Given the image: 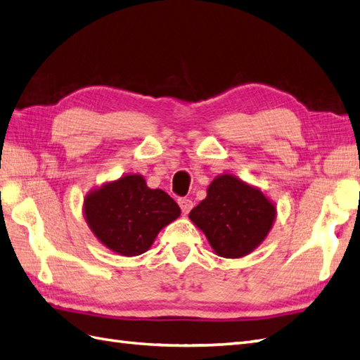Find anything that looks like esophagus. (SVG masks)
<instances>
[{"label": "esophagus", "mask_w": 360, "mask_h": 360, "mask_svg": "<svg viewBox=\"0 0 360 360\" xmlns=\"http://www.w3.org/2000/svg\"><path fill=\"white\" fill-rule=\"evenodd\" d=\"M179 205L181 207L183 214H189V210L192 209V206H194L192 200H189V198H179Z\"/></svg>", "instance_id": "34e87169"}]
</instances>
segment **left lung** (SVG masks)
<instances>
[{"mask_svg": "<svg viewBox=\"0 0 360 360\" xmlns=\"http://www.w3.org/2000/svg\"><path fill=\"white\" fill-rule=\"evenodd\" d=\"M276 207L257 188L233 177L218 175L207 195L189 212L217 255L241 258L264 241L275 221Z\"/></svg>", "mask_w": 360, "mask_h": 360, "instance_id": "1", "label": "left lung"}]
</instances>
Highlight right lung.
I'll use <instances>...</instances> for the list:
<instances>
[{
    "mask_svg": "<svg viewBox=\"0 0 360 360\" xmlns=\"http://www.w3.org/2000/svg\"><path fill=\"white\" fill-rule=\"evenodd\" d=\"M84 214L102 244L119 255L136 257L180 217V207L165 191L148 188L142 175L128 174L91 191L85 197Z\"/></svg>",
    "mask_w": 360,
    "mask_h": 360,
    "instance_id": "add662e5",
    "label": "right lung"
}]
</instances>
